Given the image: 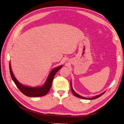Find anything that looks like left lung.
<instances>
[{"instance_id": "obj_1", "label": "left lung", "mask_w": 124, "mask_h": 124, "mask_svg": "<svg viewBox=\"0 0 124 124\" xmlns=\"http://www.w3.org/2000/svg\"><path fill=\"white\" fill-rule=\"evenodd\" d=\"M71 91H72V93H73V95H74L75 96H76V97H78V98H82V99H89V100H93V99H96V98H99V97H100V96H102V95L103 94V93H105V92H103V93H101V94H100V95H99L93 97V98H85V97H82V96H80V95H78V93H77L76 92H75L74 91V90L73 89V88H72V85H71Z\"/></svg>"}]
</instances>
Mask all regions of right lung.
Segmentation results:
<instances>
[{
  "instance_id": "1",
  "label": "right lung",
  "mask_w": 124,
  "mask_h": 124,
  "mask_svg": "<svg viewBox=\"0 0 124 124\" xmlns=\"http://www.w3.org/2000/svg\"><path fill=\"white\" fill-rule=\"evenodd\" d=\"M62 66H61L57 68H56L53 70L51 71L49 76H48L46 83L44 85L40 87H27L21 84L15 78L14 74L11 70L10 62H9V69L11 74V77L12 79L16 84L17 87L19 89L20 91L26 96L30 97H41L46 95L48 92L50 91V89L51 87V85L53 82L54 77L56 72L62 68Z\"/></svg>"
}]
</instances>
